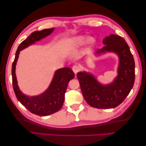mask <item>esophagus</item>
I'll return each mask as SVG.
<instances>
[{
  "label": "esophagus",
  "instance_id": "obj_1",
  "mask_svg": "<svg viewBox=\"0 0 146 146\" xmlns=\"http://www.w3.org/2000/svg\"><path fill=\"white\" fill-rule=\"evenodd\" d=\"M72 70L73 71V72L75 73V74H76L80 71V68L79 66H78V65H74L73 68H72Z\"/></svg>",
  "mask_w": 146,
  "mask_h": 146
}]
</instances>
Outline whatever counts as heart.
Here are the masks:
<instances>
[{
  "instance_id": "1",
  "label": "heart",
  "mask_w": 146,
  "mask_h": 146,
  "mask_svg": "<svg viewBox=\"0 0 146 146\" xmlns=\"http://www.w3.org/2000/svg\"><path fill=\"white\" fill-rule=\"evenodd\" d=\"M88 41L90 43H93L95 41V39L86 36H78L74 38L73 39V43L75 46H82Z\"/></svg>"
}]
</instances>
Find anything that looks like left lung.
Segmentation results:
<instances>
[{"label": "left lung", "mask_w": 146, "mask_h": 146, "mask_svg": "<svg viewBox=\"0 0 146 146\" xmlns=\"http://www.w3.org/2000/svg\"><path fill=\"white\" fill-rule=\"evenodd\" d=\"M103 44L105 46L96 51L95 56L112 52L119 57L117 76L113 82L104 85L91 73L80 71L77 73L86 102L93 107L102 109L119 105L131 92L135 80L134 60L125 39L110 35L104 39Z\"/></svg>", "instance_id": "8db88e82"}]
</instances>
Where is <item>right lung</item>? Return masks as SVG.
Segmentation results:
<instances>
[{
  "label": "right lung",
  "mask_w": 146,
  "mask_h": 146,
  "mask_svg": "<svg viewBox=\"0 0 146 146\" xmlns=\"http://www.w3.org/2000/svg\"><path fill=\"white\" fill-rule=\"evenodd\" d=\"M54 28L46 29L33 32L18 46L12 66V85L17 100L31 112L39 116H47L60 110L64 102V94L68 84L75 77V73L70 68H62L55 71L49 87L41 94L29 96L23 94L19 88L15 66L20 51L37 41L50 35Z\"/></svg>",
  "instance_id": "1"
}]
</instances>
